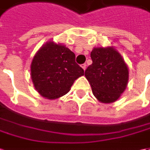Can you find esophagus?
Returning <instances> with one entry per match:
<instances>
[{"instance_id":"obj_1","label":"esophagus","mask_w":150,"mask_h":150,"mask_svg":"<svg viewBox=\"0 0 150 150\" xmlns=\"http://www.w3.org/2000/svg\"><path fill=\"white\" fill-rule=\"evenodd\" d=\"M81 67L83 68V71H85V69H86V64H83V65H81Z\"/></svg>"}]
</instances>
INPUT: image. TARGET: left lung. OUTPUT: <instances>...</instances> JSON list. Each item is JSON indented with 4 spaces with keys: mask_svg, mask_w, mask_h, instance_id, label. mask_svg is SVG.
Listing matches in <instances>:
<instances>
[{
    "mask_svg": "<svg viewBox=\"0 0 150 150\" xmlns=\"http://www.w3.org/2000/svg\"><path fill=\"white\" fill-rule=\"evenodd\" d=\"M90 57L93 63L84 75L93 95L103 103L117 101L128 83L129 71L126 62L113 47H93Z\"/></svg>",
    "mask_w": 150,
    "mask_h": 150,
    "instance_id": "8db88e82",
    "label": "left lung"
}]
</instances>
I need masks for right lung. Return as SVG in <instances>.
Segmentation results:
<instances>
[{
    "mask_svg": "<svg viewBox=\"0 0 150 150\" xmlns=\"http://www.w3.org/2000/svg\"><path fill=\"white\" fill-rule=\"evenodd\" d=\"M83 70L75 62V55L66 46L47 42L33 57L31 78L39 94L56 99L70 91Z\"/></svg>",
    "mask_w": 150,
    "mask_h": 150,
    "instance_id": "add662e5",
    "label": "right lung"
}]
</instances>
